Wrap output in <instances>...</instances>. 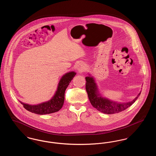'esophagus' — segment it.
Here are the masks:
<instances>
[{
    "mask_svg": "<svg viewBox=\"0 0 156 156\" xmlns=\"http://www.w3.org/2000/svg\"><path fill=\"white\" fill-rule=\"evenodd\" d=\"M85 69H86V66H85V65L84 64H83V63L79 64L78 65V66H77V70H78V71L79 72V73H82L83 72L85 71Z\"/></svg>",
    "mask_w": 156,
    "mask_h": 156,
    "instance_id": "esophagus-1",
    "label": "esophagus"
}]
</instances>
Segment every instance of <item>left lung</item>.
Masks as SVG:
<instances>
[{
  "label": "left lung",
  "instance_id": "1",
  "mask_svg": "<svg viewBox=\"0 0 156 156\" xmlns=\"http://www.w3.org/2000/svg\"><path fill=\"white\" fill-rule=\"evenodd\" d=\"M89 76L85 77V88L88 94L89 101L91 105L98 111L106 114H114L125 111L130 107L137 100L141 94H138L132 101L128 102H114L106 98L102 97L99 93L97 83L94 78L90 74Z\"/></svg>",
  "mask_w": 156,
  "mask_h": 156
}]
</instances>
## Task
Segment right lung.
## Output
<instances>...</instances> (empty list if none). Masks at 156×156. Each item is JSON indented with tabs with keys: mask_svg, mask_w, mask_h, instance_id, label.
I'll use <instances>...</instances> for the list:
<instances>
[{
	"mask_svg": "<svg viewBox=\"0 0 156 156\" xmlns=\"http://www.w3.org/2000/svg\"><path fill=\"white\" fill-rule=\"evenodd\" d=\"M75 75L76 73L74 71L64 75L59 81L55 94L48 101L36 105L24 104L20 101V102L26 110L38 115H46L59 111L64 102L65 91Z\"/></svg>",
	"mask_w": 156,
	"mask_h": 156,
	"instance_id": "obj_1",
	"label": "right lung"
}]
</instances>
